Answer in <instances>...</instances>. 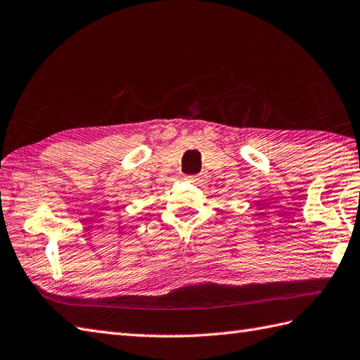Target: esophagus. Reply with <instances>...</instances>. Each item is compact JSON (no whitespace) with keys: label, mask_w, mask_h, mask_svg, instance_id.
<instances>
[{"label":"esophagus","mask_w":360,"mask_h":360,"mask_svg":"<svg viewBox=\"0 0 360 360\" xmlns=\"http://www.w3.org/2000/svg\"><path fill=\"white\" fill-rule=\"evenodd\" d=\"M186 179H187V181H190V182H195V184H198V182L200 181V176H199V174H193V176H186Z\"/></svg>","instance_id":"obj_1"}]
</instances>
